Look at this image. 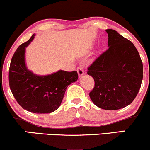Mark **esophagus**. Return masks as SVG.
<instances>
[{
	"mask_svg": "<svg viewBox=\"0 0 150 150\" xmlns=\"http://www.w3.org/2000/svg\"><path fill=\"white\" fill-rule=\"evenodd\" d=\"M77 73H78L79 77L82 76V75H84V73H85V72H84L83 68H82V67H80H80H77Z\"/></svg>",
	"mask_w": 150,
	"mask_h": 150,
	"instance_id": "34e87169",
	"label": "esophagus"
}]
</instances>
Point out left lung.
Here are the masks:
<instances>
[{"mask_svg":"<svg viewBox=\"0 0 150 150\" xmlns=\"http://www.w3.org/2000/svg\"><path fill=\"white\" fill-rule=\"evenodd\" d=\"M108 49L87 68L94 80L91 100L105 110H117L131 104L143 77V65L134 44L116 31L106 30Z\"/></svg>","mask_w":150,"mask_h":150,"instance_id":"obj_1","label":"left lung"}]
</instances>
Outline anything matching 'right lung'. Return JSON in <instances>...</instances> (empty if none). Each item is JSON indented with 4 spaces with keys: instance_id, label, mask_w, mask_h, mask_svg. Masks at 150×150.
Returning a JSON list of instances; mask_svg holds the SVG:
<instances>
[{
    "instance_id": "1",
    "label": "right lung",
    "mask_w": 150,
    "mask_h": 150,
    "mask_svg": "<svg viewBox=\"0 0 150 150\" xmlns=\"http://www.w3.org/2000/svg\"><path fill=\"white\" fill-rule=\"evenodd\" d=\"M35 34L17 49L9 69V85L13 96L24 109L34 113H50L58 109L68 85L77 80V71L64 70L39 76L27 69L25 48Z\"/></svg>"
}]
</instances>
